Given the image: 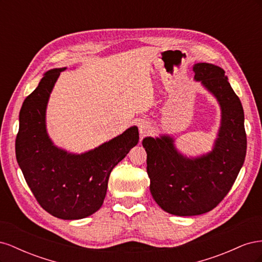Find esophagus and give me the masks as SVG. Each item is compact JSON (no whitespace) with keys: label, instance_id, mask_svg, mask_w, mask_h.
<instances>
[{"label":"esophagus","instance_id":"1","mask_svg":"<svg viewBox=\"0 0 262 262\" xmlns=\"http://www.w3.org/2000/svg\"><path fill=\"white\" fill-rule=\"evenodd\" d=\"M139 132H140V136L141 138H144L148 134L152 132V125H150L148 122L143 121V122H140L139 123Z\"/></svg>","mask_w":262,"mask_h":262}]
</instances>
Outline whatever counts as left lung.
I'll return each instance as SVG.
<instances>
[{
    "label": "left lung",
    "mask_w": 262,
    "mask_h": 262,
    "mask_svg": "<svg viewBox=\"0 0 262 262\" xmlns=\"http://www.w3.org/2000/svg\"><path fill=\"white\" fill-rule=\"evenodd\" d=\"M194 81L211 93L221 107V125L212 150L186 156L167 134L146 137V170L153 199L169 214L200 215L213 210L231 190L243 167L247 148L244 109L223 69L195 63Z\"/></svg>",
    "instance_id": "obj_1"
}]
</instances>
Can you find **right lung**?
<instances>
[{
  "instance_id": "obj_1",
  "label": "right lung",
  "mask_w": 262,
  "mask_h": 262,
  "mask_svg": "<svg viewBox=\"0 0 262 262\" xmlns=\"http://www.w3.org/2000/svg\"><path fill=\"white\" fill-rule=\"evenodd\" d=\"M67 68L47 71L24 100L15 142L16 160L31 192L42 209L62 220H80L104 203L108 179L139 142L137 125L82 154L55 146L47 132L46 110L53 86Z\"/></svg>"
}]
</instances>
